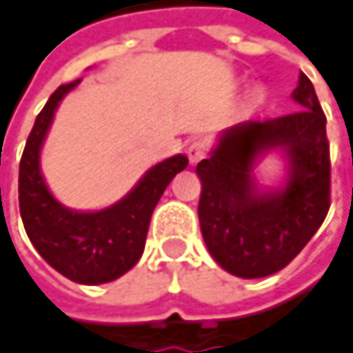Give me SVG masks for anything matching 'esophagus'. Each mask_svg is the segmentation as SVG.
I'll use <instances>...</instances> for the list:
<instances>
[{
  "label": "esophagus",
  "mask_w": 353,
  "mask_h": 353,
  "mask_svg": "<svg viewBox=\"0 0 353 353\" xmlns=\"http://www.w3.org/2000/svg\"><path fill=\"white\" fill-rule=\"evenodd\" d=\"M208 153V145L204 141H192L188 147V159L190 163H198L200 159H204Z\"/></svg>",
  "instance_id": "34e87169"
}]
</instances>
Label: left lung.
<instances>
[{"label":"left lung","instance_id":"obj_1","mask_svg":"<svg viewBox=\"0 0 353 353\" xmlns=\"http://www.w3.org/2000/svg\"><path fill=\"white\" fill-rule=\"evenodd\" d=\"M292 98L301 110L225 130L210 159L196 165L204 243L221 268L239 278L286 268L317 233L331 204L327 118L305 73ZM270 150L287 155L289 179L284 188L259 192L252 163Z\"/></svg>","mask_w":353,"mask_h":353}]
</instances>
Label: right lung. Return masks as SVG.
I'll use <instances>...</instances> for the list:
<instances>
[{"label": "right lung", "instance_id": "1", "mask_svg": "<svg viewBox=\"0 0 353 353\" xmlns=\"http://www.w3.org/2000/svg\"><path fill=\"white\" fill-rule=\"evenodd\" d=\"M77 83L79 79L57 88L36 116L20 159V214L32 245L48 265L77 284H106L141 259L151 214L170 181L188 168V157L176 155L157 163L120 202L104 210L65 208L40 174V149L59 102Z\"/></svg>", "mask_w": 353, "mask_h": 353}]
</instances>
